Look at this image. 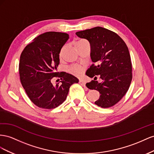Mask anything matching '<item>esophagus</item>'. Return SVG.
<instances>
[{"mask_svg": "<svg viewBox=\"0 0 154 154\" xmlns=\"http://www.w3.org/2000/svg\"><path fill=\"white\" fill-rule=\"evenodd\" d=\"M79 84H80L81 86H84L86 90H88V88L86 87V82H85V81H83V80H79Z\"/></svg>", "mask_w": 154, "mask_h": 154, "instance_id": "34e87169", "label": "esophagus"}]
</instances>
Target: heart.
Listing matches in <instances>:
<instances>
[{
    "instance_id": "1",
    "label": "heart",
    "mask_w": 154,
    "mask_h": 154,
    "mask_svg": "<svg viewBox=\"0 0 154 154\" xmlns=\"http://www.w3.org/2000/svg\"><path fill=\"white\" fill-rule=\"evenodd\" d=\"M86 42L85 40H83V39H81V40H79L78 41L76 42L75 43V46L79 45V44H81L82 42ZM64 48L65 46H63L62 48V49H61L60 51V56H62L63 54V51L64 50ZM69 72L70 73L73 74V75H75V76H79L82 74V73L83 72V68L79 66H73L70 67L69 69Z\"/></svg>"
}]
</instances>
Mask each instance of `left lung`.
Here are the masks:
<instances>
[{
  "label": "left lung",
  "instance_id": "1",
  "mask_svg": "<svg viewBox=\"0 0 154 154\" xmlns=\"http://www.w3.org/2000/svg\"><path fill=\"white\" fill-rule=\"evenodd\" d=\"M80 38L89 41L91 59L94 63L86 75L93 78L86 86L100 94L95 104L103 108L114 106L128 91L132 79V64L126 43L117 33L102 27L77 32ZM98 76L102 80L96 81Z\"/></svg>",
  "mask_w": 154,
  "mask_h": 154
}]
</instances>
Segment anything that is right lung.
Listing matches in <instances>:
<instances>
[{
	"instance_id": "right-lung-1",
	"label": "right lung",
	"mask_w": 154,
	"mask_h": 154,
	"mask_svg": "<svg viewBox=\"0 0 154 154\" xmlns=\"http://www.w3.org/2000/svg\"><path fill=\"white\" fill-rule=\"evenodd\" d=\"M68 38L66 33L46 32L35 38L20 55V82L31 101L39 108L59 106L66 99L70 86L79 82L71 74L57 72L60 51Z\"/></svg>"
}]
</instances>
